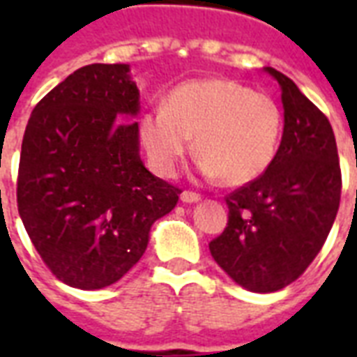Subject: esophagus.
<instances>
[{"instance_id":"esophagus-1","label":"esophagus","mask_w":357,"mask_h":357,"mask_svg":"<svg viewBox=\"0 0 357 357\" xmlns=\"http://www.w3.org/2000/svg\"><path fill=\"white\" fill-rule=\"evenodd\" d=\"M181 200L187 202V204H192V202H200L202 196L198 192H195V190H183L181 192Z\"/></svg>"}]
</instances>
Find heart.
Instances as JSON below:
<instances>
[{
  "label": "heart",
  "instance_id": "1",
  "mask_svg": "<svg viewBox=\"0 0 357 357\" xmlns=\"http://www.w3.org/2000/svg\"><path fill=\"white\" fill-rule=\"evenodd\" d=\"M282 131L274 98L226 79L185 81L170 91L165 107L150 109L139 120L140 142L157 174L178 172L195 135L202 172L229 187L265 174Z\"/></svg>",
  "mask_w": 357,
  "mask_h": 357
}]
</instances>
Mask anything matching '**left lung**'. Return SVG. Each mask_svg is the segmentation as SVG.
Listing matches in <instances>:
<instances>
[{
  "label": "left lung",
  "instance_id": "8db88e82",
  "mask_svg": "<svg viewBox=\"0 0 357 357\" xmlns=\"http://www.w3.org/2000/svg\"><path fill=\"white\" fill-rule=\"evenodd\" d=\"M266 72L282 86V142L265 174L224 198L228 226L209 243L220 268L254 293H274L304 274L332 229L343 185L324 113L287 75Z\"/></svg>",
  "mask_w": 357,
  "mask_h": 357
}]
</instances>
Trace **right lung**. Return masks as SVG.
Wrapping results in <instances>:
<instances>
[{
    "mask_svg": "<svg viewBox=\"0 0 357 357\" xmlns=\"http://www.w3.org/2000/svg\"><path fill=\"white\" fill-rule=\"evenodd\" d=\"M139 89L128 64H89L31 113L16 202L44 265L70 287L113 285L142 257L181 189L139 155Z\"/></svg>",
    "mask_w": 357,
    "mask_h": 357,
    "instance_id": "1",
    "label": "right lung"
}]
</instances>
